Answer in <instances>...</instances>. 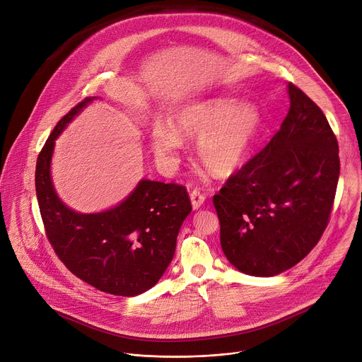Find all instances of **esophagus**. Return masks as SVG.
<instances>
[{
  "mask_svg": "<svg viewBox=\"0 0 362 362\" xmlns=\"http://www.w3.org/2000/svg\"><path fill=\"white\" fill-rule=\"evenodd\" d=\"M189 200H191V206L194 210H199L204 202H206V197L203 196V194L199 191V189H192L191 194H189Z\"/></svg>",
  "mask_w": 362,
  "mask_h": 362,
  "instance_id": "34e87169",
  "label": "esophagus"
}]
</instances>
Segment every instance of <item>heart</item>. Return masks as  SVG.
Returning a JSON list of instances; mask_svg holds the SVG:
<instances>
[{
    "instance_id": "obj_1",
    "label": "heart",
    "mask_w": 362,
    "mask_h": 362,
    "mask_svg": "<svg viewBox=\"0 0 362 362\" xmlns=\"http://www.w3.org/2000/svg\"><path fill=\"white\" fill-rule=\"evenodd\" d=\"M261 124L259 108L233 97H211L180 107L170 126L155 123L151 145L166 165H175L184 139H197V155L218 177L230 175L243 165Z\"/></svg>"
}]
</instances>
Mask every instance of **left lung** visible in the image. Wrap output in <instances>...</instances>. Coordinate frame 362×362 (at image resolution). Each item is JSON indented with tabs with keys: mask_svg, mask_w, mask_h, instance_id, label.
Returning <instances> with one entry per match:
<instances>
[{
	"mask_svg": "<svg viewBox=\"0 0 362 362\" xmlns=\"http://www.w3.org/2000/svg\"><path fill=\"white\" fill-rule=\"evenodd\" d=\"M269 144L213 197L228 261L252 276L294 267L327 226L339 180V148L323 111L296 86Z\"/></svg>",
	"mask_w": 362,
	"mask_h": 362,
	"instance_id": "obj_1",
	"label": "left lung"
}]
</instances>
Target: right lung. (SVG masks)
<instances>
[{
    "instance_id": "right-lung-1",
    "label": "right lung",
    "mask_w": 362,
    "mask_h": 362,
    "mask_svg": "<svg viewBox=\"0 0 362 362\" xmlns=\"http://www.w3.org/2000/svg\"><path fill=\"white\" fill-rule=\"evenodd\" d=\"M94 100L81 101L54 126L37 158L36 196L47 239L66 268L100 291L134 297L152 288L171 264L191 202L182 185L145 178L103 211L81 213L61 200L50 174L54 144Z\"/></svg>"
}]
</instances>
